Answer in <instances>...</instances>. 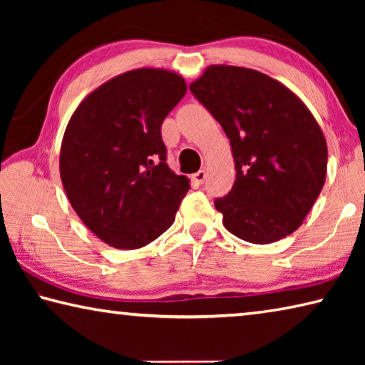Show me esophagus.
<instances>
[{"label":"esophagus","instance_id":"34e87169","mask_svg":"<svg viewBox=\"0 0 365 365\" xmlns=\"http://www.w3.org/2000/svg\"><path fill=\"white\" fill-rule=\"evenodd\" d=\"M206 170H200V172H196V174L193 175V182L196 183V185H201V183H205V180H206Z\"/></svg>","mask_w":365,"mask_h":365}]
</instances>
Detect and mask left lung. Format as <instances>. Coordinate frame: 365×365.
Listing matches in <instances>:
<instances>
[{"instance_id":"obj_1","label":"left lung","mask_w":365,"mask_h":365,"mask_svg":"<svg viewBox=\"0 0 365 365\" xmlns=\"http://www.w3.org/2000/svg\"><path fill=\"white\" fill-rule=\"evenodd\" d=\"M230 140L237 180L214 201L225 228L269 245L299 228L327 175V141L311 110L265 73L209 66L190 85Z\"/></svg>"}]
</instances>
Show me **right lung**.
<instances>
[{"label":"right lung","mask_w":365,"mask_h":365,"mask_svg":"<svg viewBox=\"0 0 365 365\" xmlns=\"http://www.w3.org/2000/svg\"><path fill=\"white\" fill-rule=\"evenodd\" d=\"M185 93L177 72L141 67L98 86L67 123L59 154L67 200L113 248H143L174 224L190 180L165 164L160 125Z\"/></svg>","instance_id":"right-lung-1"}]
</instances>
